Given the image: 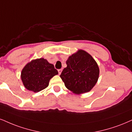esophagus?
Returning a JSON list of instances; mask_svg holds the SVG:
<instances>
[{
	"mask_svg": "<svg viewBox=\"0 0 132 132\" xmlns=\"http://www.w3.org/2000/svg\"><path fill=\"white\" fill-rule=\"evenodd\" d=\"M62 71V69H59V70H58V73H59V74L61 75Z\"/></svg>",
	"mask_w": 132,
	"mask_h": 132,
	"instance_id": "obj_1",
	"label": "esophagus"
}]
</instances>
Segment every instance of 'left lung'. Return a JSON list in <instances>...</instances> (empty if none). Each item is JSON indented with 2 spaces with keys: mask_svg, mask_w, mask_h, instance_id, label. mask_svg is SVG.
<instances>
[{
  "mask_svg": "<svg viewBox=\"0 0 132 132\" xmlns=\"http://www.w3.org/2000/svg\"><path fill=\"white\" fill-rule=\"evenodd\" d=\"M67 67L60 77L68 89L76 94L89 92L97 83L99 68L93 57L87 52L79 50L66 61Z\"/></svg>",
  "mask_w": 132,
  "mask_h": 132,
  "instance_id": "1",
  "label": "left lung"
}]
</instances>
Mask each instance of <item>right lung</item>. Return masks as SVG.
<instances>
[{
	"instance_id": "1",
	"label": "right lung",
	"mask_w": 132,
	"mask_h": 132,
	"mask_svg": "<svg viewBox=\"0 0 132 132\" xmlns=\"http://www.w3.org/2000/svg\"><path fill=\"white\" fill-rule=\"evenodd\" d=\"M58 74L53 64L43 58L32 60L22 70L21 80L27 90L38 92L46 88L54 76Z\"/></svg>"
}]
</instances>
